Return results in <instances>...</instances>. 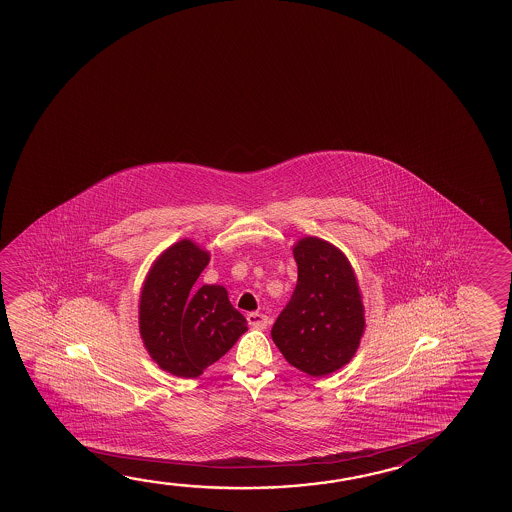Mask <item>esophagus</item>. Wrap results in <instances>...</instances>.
Instances as JSON below:
<instances>
[{
	"label": "esophagus",
	"instance_id": "1",
	"mask_svg": "<svg viewBox=\"0 0 512 512\" xmlns=\"http://www.w3.org/2000/svg\"><path fill=\"white\" fill-rule=\"evenodd\" d=\"M246 321L257 330H266L269 323L268 315L259 314V312H250L246 315Z\"/></svg>",
	"mask_w": 512,
	"mask_h": 512
}]
</instances>
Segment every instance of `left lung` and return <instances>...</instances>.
Instances as JSON below:
<instances>
[{
	"label": "left lung",
	"instance_id": "8db88e82",
	"mask_svg": "<svg viewBox=\"0 0 512 512\" xmlns=\"http://www.w3.org/2000/svg\"><path fill=\"white\" fill-rule=\"evenodd\" d=\"M298 282L276 317L271 337L285 360L314 378L344 367L360 346L362 296L346 255L305 237L294 246Z\"/></svg>",
	"mask_w": 512,
	"mask_h": 512
}]
</instances>
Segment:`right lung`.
I'll return each instance as SVG.
<instances>
[{
  "mask_svg": "<svg viewBox=\"0 0 512 512\" xmlns=\"http://www.w3.org/2000/svg\"><path fill=\"white\" fill-rule=\"evenodd\" d=\"M207 264L209 253L184 239L154 262L143 284V344L161 369L179 378H198L248 330L225 287H195Z\"/></svg>",
  "mask_w": 512,
  "mask_h": 512,
  "instance_id": "1",
  "label": "right lung"
}]
</instances>
